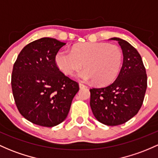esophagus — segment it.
Instances as JSON below:
<instances>
[{
  "label": "esophagus",
  "mask_w": 158,
  "mask_h": 158,
  "mask_svg": "<svg viewBox=\"0 0 158 158\" xmlns=\"http://www.w3.org/2000/svg\"><path fill=\"white\" fill-rule=\"evenodd\" d=\"M79 88H81V89H82V88H86V86L85 85L82 84V83H79Z\"/></svg>",
  "instance_id": "obj_1"
}]
</instances>
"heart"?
Instances as JSON below:
<instances>
[{
  "mask_svg": "<svg viewBox=\"0 0 158 158\" xmlns=\"http://www.w3.org/2000/svg\"><path fill=\"white\" fill-rule=\"evenodd\" d=\"M55 64L67 76H70L82 67L85 69L76 74L82 81H94L106 85L113 81L118 73L122 61V52L116 45L106 43H83L76 45L72 52L60 50L55 55Z\"/></svg>",
  "mask_w": 158,
  "mask_h": 158,
  "instance_id": "heart-1",
  "label": "heart"
}]
</instances>
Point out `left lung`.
Returning <instances> with one entry per match:
<instances>
[{
    "label": "left lung",
    "instance_id": "1",
    "mask_svg": "<svg viewBox=\"0 0 158 158\" xmlns=\"http://www.w3.org/2000/svg\"><path fill=\"white\" fill-rule=\"evenodd\" d=\"M116 40L123 53V64L113 82L102 88L90 89V106L97 120L108 126L122 124L138 113L147 88V75L142 58L129 43Z\"/></svg>",
    "mask_w": 158,
    "mask_h": 158
}]
</instances>
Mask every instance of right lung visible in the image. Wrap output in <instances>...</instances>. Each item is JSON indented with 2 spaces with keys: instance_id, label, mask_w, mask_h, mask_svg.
Here are the masks:
<instances>
[{
  "instance_id": "right-lung-1",
  "label": "right lung",
  "mask_w": 158,
  "mask_h": 158,
  "mask_svg": "<svg viewBox=\"0 0 158 158\" xmlns=\"http://www.w3.org/2000/svg\"><path fill=\"white\" fill-rule=\"evenodd\" d=\"M66 43L43 37L23 48L15 62L12 90L17 108L33 124L51 127L63 122L78 83L60 72L55 55Z\"/></svg>"
}]
</instances>
